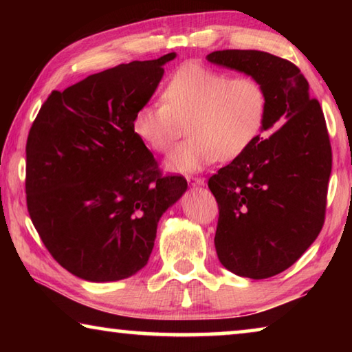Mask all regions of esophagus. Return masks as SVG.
I'll return each instance as SVG.
<instances>
[{
	"mask_svg": "<svg viewBox=\"0 0 352 352\" xmlns=\"http://www.w3.org/2000/svg\"><path fill=\"white\" fill-rule=\"evenodd\" d=\"M188 183L190 184V186H205L206 180H205V178H194V177H189V178H188Z\"/></svg>",
	"mask_w": 352,
	"mask_h": 352,
	"instance_id": "obj_1",
	"label": "esophagus"
}]
</instances>
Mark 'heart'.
<instances>
[{
	"label": "heart",
	"mask_w": 352,
	"mask_h": 352,
	"mask_svg": "<svg viewBox=\"0 0 352 352\" xmlns=\"http://www.w3.org/2000/svg\"><path fill=\"white\" fill-rule=\"evenodd\" d=\"M267 109V93L253 77H230L189 62L166 83L163 104L142 105L132 127L152 152L166 153L186 124L189 140L170 153L166 166L175 172H199L217 160L242 157L259 138Z\"/></svg>",
	"instance_id": "b5f03b06"
}]
</instances>
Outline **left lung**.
Instances as JSON below:
<instances>
[{"label": "left lung", "mask_w": 352, "mask_h": 352, "mask_svg": "<svg viewBox=\"0 0 352 352\" xmlns=\"http://www.w3.org/2000/svg\"><path fill=\"white\" fill-rule=\"evenodd\" d=\"M208 62L258 80L269 109L262 132L277 129L208 182L219 205L214 245L237 276L265 279L289 269L324 222L332 152L326 121L294 63L269 52L225 50Z\"/></svg>", "instance_id": "8db88e82"}]
</instances>
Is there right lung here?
<instances>
[{"label": "right lung", "instance_id": "obj_1", "mask_svg": "<svg viewBox=\"0 0 352 352\" xmlns=\"http://www.w3.org/2000/svg\"><path fill=\"white\" fill-rule=\"evenodd\" d=\"M169 52L91 74L41 105L26 144V200L35 230L63 269L91 283L135 275L157 226L186 192L162 177L132 122L163 79Z\"/></svg>", "mask_w": 352, "mask_h": 352}]
</instances>
